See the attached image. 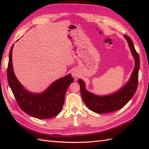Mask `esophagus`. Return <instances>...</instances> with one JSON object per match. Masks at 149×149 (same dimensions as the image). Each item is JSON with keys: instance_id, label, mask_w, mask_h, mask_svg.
I'll return each mask as SVG.
<instances>
[{"instance_id": "1", "label": "esophagus", "mask_w": 149, "mask_h": 149, "mask_svg": "<svg viewBox=\"0 0 149 149\" xmlns=\"http://www.w3.org/2000/svg\"><path fill=\"white\" fill-rule=\"evenodd\" d=\"M72 76H73V77L74 78L76 79V78L79 77V73H78V72L77 71L74 70L73 72H72Z\"/></svg>"}]
</instances>
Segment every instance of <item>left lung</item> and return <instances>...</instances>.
I'll use <instances>...</instances> for the list:
<instances>
[{
  "label": "left lung",
  "mask_w": 149,
  "mask_h": 149,
  "mask_svg": "<svg viewBox=\"0 0 149 149\" xmlns=\"http://www.w3.org/2000/svg\"><path fill=\"white\" fill-rule=\"evenodd\" d=\"M127 40L132 55L135 60V67L129 81L117 92L107 96H97L88 91L85 88V83L82 79H78L80 86L81 95L89 109L97 114H103L118 111L123 108L131 99L136 93L137 84L140 58L135 49L132 40L124 35Z\"/></svg>",
  "instance_id": "8db88e82"
}]
</instances>
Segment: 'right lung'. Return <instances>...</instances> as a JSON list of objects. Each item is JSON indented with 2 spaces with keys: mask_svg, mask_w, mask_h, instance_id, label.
<instances>
[{
  "mask_svg": "<svg viewBox=\"0 0 149 149\" xmlns=\"http://www.w3.org/2000/svg\"><path fill=\"white\" fill-rule=\"evenodd\" d=\"M12 46L7 68V80L20 109L30 116L40 119L52 118L61 112L64 104L66 90L73 78L70 74L54 81L44 92L40 94L26 90L17 79L13 69Z\"/></svg>",
  "mask_w": 149,
  "mask_h": 149,
  "instance_id": "add662e5",
  "label": "right lung"
}]
</instances>
